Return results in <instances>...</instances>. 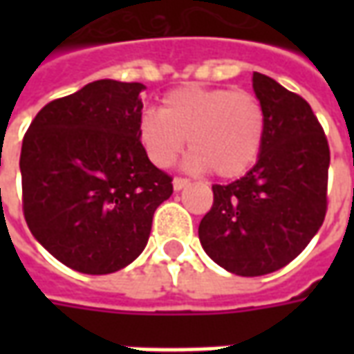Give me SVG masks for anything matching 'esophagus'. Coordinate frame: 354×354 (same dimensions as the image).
I'll list each match as a JSON object with an SVG mask.
<instances>
[{
    "mask_svg": "<svg viewBox=\"0 0 354 354\" xmlns=\"http://www.w3.org/2000/svg\"><path fill=\"white\" fill-rule=\"evenodd\" d=\"M172 185H174V192H180V189H184V187L189 185V180L187 178H174Z\"/></svg>",
    "mask_w": 354,
    "mask_h": 354,
    "instance_id": "obj_1",
    "label": "esophagus"
}]
</instances>
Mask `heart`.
Listing matches in <instances>:
<instances>
[{"mask_svg": "<svg viewBox=\"0 0 354 354\" xmlns=\"http://www.w3.org/2000/svg\"><path fill=\"white\" fill-rule=\"evenodd\" d=\"M266 109L250 93L223 87L170 91L161 109H146L138 119V140L155 167H170L185 140L193 155L189 167L212 170L218 178H239L252 169L263 147Z\"/></svg>", "mask_w": 354, "mask_h": 354, "instance_id": "obj_1", "label": "heart"}]
</instances>
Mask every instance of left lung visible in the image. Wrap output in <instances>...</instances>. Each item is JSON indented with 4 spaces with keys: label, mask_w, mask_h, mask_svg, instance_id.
Segmentation results:
<instances>
[{
    "label": "left lung",
    "mask_w": 354,
    "mask_h": 354,
    "mask_svg": "<svg viewBox=\"0 0 354 354\" xmlns=\"http://www.w3.org/2000/svg\"><path fill=\"white\" fill-rule=\"evenodd\" d=\"M254 93L267 131L245 176L214 184V203L199 223L205 252L241 277L273 273L309 245L326 216L330 147L311 106L263 73Z\"/></svg>",
    "instance_id": "1"
}]
</instances>
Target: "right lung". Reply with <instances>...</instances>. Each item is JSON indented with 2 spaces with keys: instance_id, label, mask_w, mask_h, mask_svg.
I'll list each match as a JSON object with an SVG mask.
<instances>
[{
  "instance_id": "right-lung-1",
  "label": "right lung",
  "mask_w": 354,
  "mask_h": 354,
  "mask_svg": "<svg viewBox=\"0 0 354 354\" xmlns=\"http://www.w3.org/2000/svg\"><path fill=\"white\" fill-rule=\"evenodd\" d=\"M142 83L100 80L49 102L22 140V210L32 235L80 273H115L146 248L172 178L138 140Z\"/></svg>"
}]
</instances>
